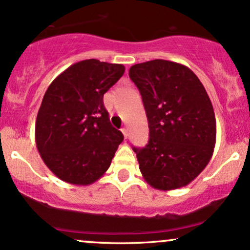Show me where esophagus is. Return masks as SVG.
Listing matches in <instances>:
<instances>
[{
	"instance_id": "esophagus-1",
	"label": "esophagus",
	"mask_w": 250,
	"mask_h": 250,
	"mask_svg": "<svg viewBox=\"0 0 250 250\" xmlns=\"http://www.w3.org/2000/svg\"><path fill=\"white\" fill-rule=\"evenodd\" d=\"M121 131H122L123 136H125V139H127V137H128V131H127V129H125V128H122V129H121Z\"/></svg>"
}]
</instances>
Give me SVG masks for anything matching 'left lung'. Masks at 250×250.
Wrapping results in <instances>:
<instances>
[{
  "label": "left lung",
  "instance_id": "left-lung-1",
  "mask_svg": "<svg viewBox=\"0 0 250 250\" xmlns=\"http://www.w3.org/2000/svg\"><path fill=\"white\" fill-rule=\"evenodd\" d=\"M129 77L149 125L148 145L133 148L143 179L159 190L185 187L214 153L216 120L207 91L188 67L167 60L134 64Z\"/></svg>",
  "mask_w": 250,
  "mask_h": 250
}]
</instances>
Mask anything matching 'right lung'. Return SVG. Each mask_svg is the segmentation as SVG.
I'll use <instances>...</instances> for the list:
<instances>
[{
  "label": "right lung",
  "mask_w": 250,
  "mask_h": 250,
  "mask_svg": "<svg viewBox=\"0 0 250 250\" xmlns=\"http://www.w3.org/2000/svg\"><path fill=\"white\" fill-rule=\"evenodd\" d=\"M125 65L90 59L74 63L50 83L35 125L36 147L51 173L75 186L108 170L123 135L111 125L103 95Z\"/></svg>",
  "instance_id": "1"
}]
</instances>
